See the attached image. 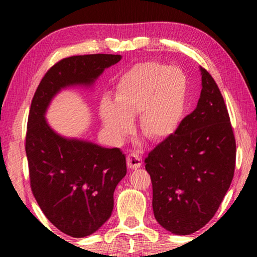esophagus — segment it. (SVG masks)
<instances>
[{
    "mask_svg": "<svg viewBox=\"0 0 257 257\" xmlns=\"http://www.w3.org/2000/svg\"><path fill=\"white\" fill-rule=\"evenodd\" d=\"M127 166L128 168H131V170H137V168H139L142 166V159H140V157L138 154L136 153H131L127 156Z\"/></svg>",
    "mask_w": 257,
    "mask_h": 257,
    "instance_id": "34e87169",
    "label": "esophagus"
}]
</instances>
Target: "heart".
I'll return each instance as SVG.
<instances>
[{
  "label": "heart",
  "mask_w": 257,
  "mask_h": 257,
  "mask_svg": "<svg viewBox=\"0 0 257 257\" xmlns=\"http://www.w3.org/2000/svg\"><path fill=\"white\" fill-rule=\"evenodd\" d=\"M114 103L105 98L99 114L107 138L121 143L133 130L139 114L140 131L153 142H161L177 131L187 100V79L175 66L157 62L133 65L119 77Z\"/></svg>",
  "instance_id": "1"
}]
</instances>
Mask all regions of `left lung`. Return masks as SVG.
I'll return each mask as SVG.
<instances>
[{
  "label": "left lung",
  "instance_id": "1",
  "mask_svg": "<svg viewBox=\"0 0 257 257\" xmlns=\"http://www.w3.org/2000/svg\"><path fill=\"white\" fill-rule=\"evenodd\" d=\"M196 108L149 153L145 168L160 226L189 235L215 215L234 177L236 143L215 80L203 68Z\"/></svg>",
  "mask_w": 257,
  "mask_h": 257
}]
</instances>
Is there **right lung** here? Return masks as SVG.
I'll list each match as a JSON object with an SVG mask.
<instances>
[{"label":"right lung","instance_id":"obj_1","mask_svg":"<svg viewBox=\"0 0 257 257\" xmlns=\"http://www.w3.org/2000/svg\"><path fill=\"white\" fill-rule=\"evenodd\" d=\"M120 55L71 56L49 69L31 101L26 152L30 186L42 212L56 228L72 237H85L111 216L113 193L126 175L119 149L65 138L45 120V112L62 89L91 86Z\"/></svg>","mask_w":257,"mask_h":257}]
</instances>
